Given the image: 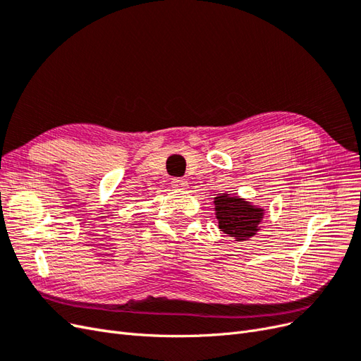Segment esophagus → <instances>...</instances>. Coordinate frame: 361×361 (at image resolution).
Listing matches in <instances>:
<instances>
[{
	"label": "esophagus",
	"mask_w": 361,
	"mask_h": 361,
	"mask_svg": "<svg viewBox=\"0 0 361 361\" xmlns=\"http://www.w3.org/2000/svg\"><path fill=\"white\" fill-rule=\"evenodd\" d=\"M171 185H173L174 188H178V190H185V188L188 187V180H185L182 178H174L171 180Z\"/></svg>",
	"instance_id": "obj_1"
}]
</instances>
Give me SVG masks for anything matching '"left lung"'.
Segmentation results:
<instances>
[{
	"instance_id": "8db88e82",
	"label": "left lung",
	"mask_w": 361,
	"mask_h": 361,
	"mask_svg": "<svg viewBox=\"0 0 361 361\" xmlns=\"http://www.w3.org/2000/svg\"><path fill=\"white\" fill-rule=\"evenodd\" d=\"M215 209L218 224L227 236L235 238L236 241H244L256 235L257 224L262 220V209L243 199L226 194L215 199Z\"/></svg>"
}]
</instances>
